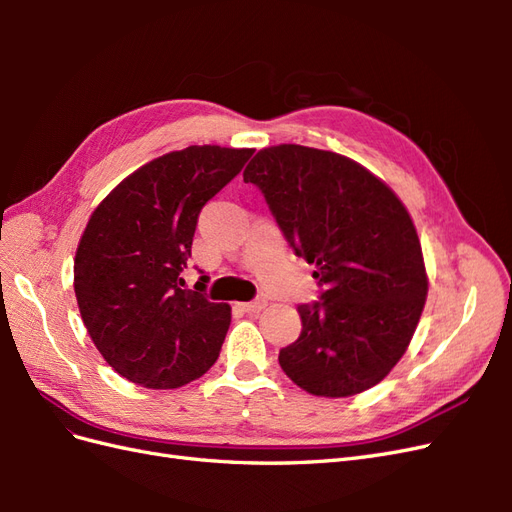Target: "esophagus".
Listing matches in <instances>:
<instances>
[{
  "instance_id": "obj_1",
  "label": "esophagus",
  "mask_w": 512,
  "mask_h": 512,
  "mask_svg": "<svg viewBox=\"0 0 512 512\" xmlns=\"http://www.w3.org/2000/svg\"><path fill=\"white\" fill-rule=\"evenodd\" d=\"M237 307L245 314H260L262 309L267 307V299H256V301H250V303H237Z\"/></svg>"
}]
</instances>
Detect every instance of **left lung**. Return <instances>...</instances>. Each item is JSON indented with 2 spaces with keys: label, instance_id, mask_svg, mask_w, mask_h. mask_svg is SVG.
Returning a JSON list of instances; mask_svg holds the SVG:
<instances>
[{
  "label": "left lung",
  "instance_id": "obj_1",
  "mask_svg": "<svg viewBox=\"0 0 512 512\" xmlns=\"http://www.w3.org/2000/svg\"><path fill=\"white\" fill-rule=\"evenodd\" d=\"M243 181L262 190L324 288L297 307L303 329L280 350L284 374L316 397L376 386L408 350L429 288L406 205L359 162L303 145L260 149Z\"/></svg>",
  "mask_w": 512,
  "mask_h": 512
}]
</instances>
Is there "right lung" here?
Returning a JSON list of instances; mask_svg holds the SVG:
<instances>
[{
    "label": "right lung",
    "mask_w": 512,
    "mask_h": 512,
    "mask_svg": "<svg viewBox=\"0 0 512 512\" xmlns=\"http://www.w3.org/2000/svg\"><path fill=\"white\" fill-rule=\"evenodd\" d=\"M254 149L192 145L147 162L91 213L74 256L85 329L119 376L179 389L218 361L230 305L181 288L198 213Z\"/></svg>",
    "instance_id": "right-lung-1"
}]
</instances>
